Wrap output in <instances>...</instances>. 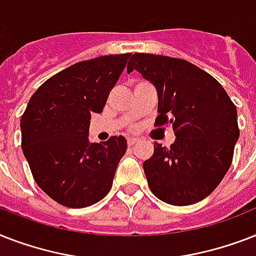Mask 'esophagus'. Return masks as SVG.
Returning a JSON list of instances; mask_svg holds the SVG:
<instances>
[{"label": "esophagus", "mask_w": 256, "mask_h": 256, "mask_svg": "<svg viewBox=\"0 0 256 256\" xmlns=\"http://www.w3.org/2000/svg\"><path fill=\"white\" fill-rule=\"evenodd\" d=\"M140 140H138V138H134V136H130V138H128V146H134L136 144H138Z\"/></svg>", "instance_id": "34e87169"}]
</instances>
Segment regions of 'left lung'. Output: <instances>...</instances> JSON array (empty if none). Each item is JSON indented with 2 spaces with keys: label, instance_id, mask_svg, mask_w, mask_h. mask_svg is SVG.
Returning a JSON list of instances; mask_svg holds the SVG:
<instances>
[{
  "label": "left lung",
  "instance_id": "8db88e82",
  "mask_svg": "<svg viewBox=\"0 0 256 256\" xmlns=\"http://www.w3.org/2000/svg\"><path fill=\"white\" fill-rule=\"evenodd\" d=\"M138 70L158 92L154 126H172L170 148L154 144L144 162L150 190L162 202L188 206L202 200L222 182L239 138L236 106L212 76L191 62L134 53L128 73Z\"/></svg>",
  "mask_w": 256,
  "mask_h": 256
}]
</instances>
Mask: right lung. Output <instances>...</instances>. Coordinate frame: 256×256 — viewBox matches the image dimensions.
<instances>
[{"mask_svg": "<svg viewBox=\"0 0 256 256\" xmlns=\"http://www.w3.org/2000/svg\"><path fill=\"white\" fill-rule=\"evenodd\" d=\"M130 56L110 54L66 68L37 88L22 114L21 148L34 180L62 206H92L112 188L128 142L120 136L90 144L88 126Z\"/></svg>", "mask_w": 256, "mask_h": 256, "instance_id": "right-lung-1", "label": "right lung"}]
</instances>
